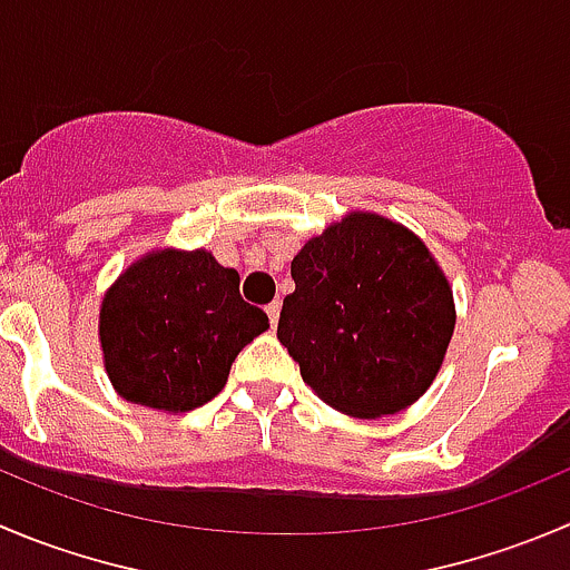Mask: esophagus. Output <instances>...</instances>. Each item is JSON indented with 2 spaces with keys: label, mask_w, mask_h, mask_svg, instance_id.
<instances>
[{
  "label": "esophagus",
  "mask_w": 570,
  "mask_h": 570,
  "mask_svg": "<svg viewBox=\"0 0 570 570\" xmlns=\"http://www.w3.org/2000/svg\"><path fill=\"white\" fill-rule=\"evenodd\" d=\"M267 317H269V325H273V328H275V325H278V317H281V303L278 301L269 303V306H267Z\"/></svg>",
  "instance_id": "1"
}]
</instances>
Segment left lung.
Wrapping results in <instances>:
<instances>
[{
  "label": "left lung",
  "mask_w": 570,
  "mask_h": 570,
  "mask_svg": "<svg viewBox=\"0 0 570 570\" xmlns=\"http://www.w3.org/2000/svg\"><path fill=\"white\" fill-rule=\"evenodd\" d=\"M278 340L328 406L381 417L412 406L454 334V297L429 247L379 214H347L292 258Z\"/></svg>",
  "instance_id": "8db88e82"
}]
</instances>
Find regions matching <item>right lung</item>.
I'll return each instance as SVG.
<instances>
[{"mask_svg":"<svg viewBox=\"0 0 570 570\" xmlns=\"http://www.w3.org/2000/svg\"><path fill=\"white\" fill-rule=\"evenodd\" d=\"M269 328L239 295V273L206 250H158L105 295L99 340L125 401L189 412L219 395L242 347Z\"/></svg>","mask_w":570,"mask_h":570,"instance_id":"obj_1","label":"right lung"}]
</instances>
